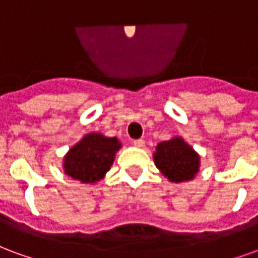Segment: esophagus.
Returning <instances> with one entry per match:
<instances>
[{
  "mask_svg": "<svg viewBox=\"0 0 258 258\" xmlns=\"http://www.w3.org/2000/svg\"><path fill=\"white\" fill-rule=\"evenodd\" d=\"M133 144H134V146H137V148H144V146H145V141H144V140H135Z\"/></svg>",
  "mask_w": 258,
  "mask_h": 258,
  "instance_id": "34e87169",
  "label": "esophagus"
}]
</instances>
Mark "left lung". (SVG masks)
<instances>
[{"label": "left lung", "instance_id": "1", "mask_svg": "<svg viewBox=\"0 0 258 258\" xmlns=\"http://www.w3.org/2000/svg\"><path fill=\"white\" fill-rule=\"evenodd\" d=\"M153 160L160 173L170 182H186L199 173V153L178 135L157 144Z\"/></svg>", "mask_w": 258, "mask_h": 258}]
</instances>
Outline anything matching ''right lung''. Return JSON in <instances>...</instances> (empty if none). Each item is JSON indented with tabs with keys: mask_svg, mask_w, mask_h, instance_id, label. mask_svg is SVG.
Here are the masks:
<instances>
[{
	"mask_svg": "<svg viewBox=\"0 0 258 258\" xmlns=\"http://www.w3.org/2000/svg\"><path fill=\"white\" fill-rule=\"evenodd\" d=\"M121 142L116 137L88 133L63 157V171L81 184H96L112 167Z\"/></svg>",
	"mask_w": 258,
	"mask_h": 258,
	"instance_id": "obj_1",
	"label": "right lung"
}]
</instances>
